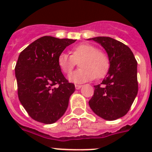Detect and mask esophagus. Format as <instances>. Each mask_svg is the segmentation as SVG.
<instances>
[{
  "label": "esophagus",
  "instance_id": "34e87169",
  "mask_svg": "<svg viewBox=\"0 0 152 152\" xmlns=\"http://www.w3.org/2000/svg\"><path fill=\"white\" fill-rule=\"evenodd\" d=\"M75 88H76V89L79 90V89H80V88H82V85H80V84H76V85H75Z\"/></svg>",
  "mask_w": 152,
  "mask_h": 152
}]
</instances>
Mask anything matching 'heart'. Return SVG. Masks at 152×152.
<instances>
[{
	"instance_id": "1",
	"label": "heart",
	"mask_w": 152,
	"mask_h": 152,
	"mask_svg": "<svg viewBox=\"0 0 152 152\" xmlns=\"http://www.w3.org/2000/svg\"><path fill=\"white\" fill-rule=\"evenodd\" d=\"M71 55L61 53L57 57V64L63 73L69 75L79 62L80 69L69 76L75 83H83L96 77L103 78L108 72L110 61L106 53L90 43L76 45L70 50Z\"/></svg>"
}]
</instances>
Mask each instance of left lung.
Returning a JSON list of instances; mask_svg holds the SVG:
<instances>
[{
	"mask_svg": "<svg viewBox=\"0 0 152 152\" xmlns=\"http://www.w3.org/2000/svg\"><path fill=\"white\" fill-rule=\"evenodd\" d=\"M90 39L106 50L110 66L101 84L94 86L89 106L100 118L116 120L129 112L138 92L137 61L129 47L118 40L110 37Z\"/></svg>",
	"mask_w": 152,
	"mask_h": 152,
	"instance_id": "left-lung-1",
	"label": "left lung"
}]
</instances>
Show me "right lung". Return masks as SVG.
Instances as JSON below:
<instances>
[{
  "instance_id": "add662e5",
  "label": "right lung",
  "mask_w": 152,
  "mask_h": 152,
  "mask_svg": "<svg viewBox=\"0 0 152 152\" xmlns=\"http://www.w3.org/2000/svg\"><path fill=\"white\" fill-rule=\"evenodd\" d=\"M76 40L43 36L20 53L15 67L18 97L32 119L52 124L63 116L75 91L57 64V57Z\"/></svg>"
}]
</instances>
